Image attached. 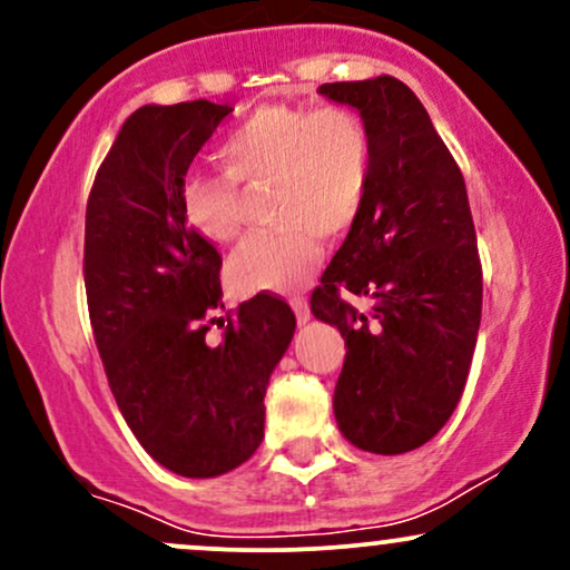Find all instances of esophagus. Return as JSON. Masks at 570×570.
<instances>
[{"mask_svg": "<svg viewBox=\"0 0 570 570\" xmlns=\"http://www.w3.org/2000/svg\"><path fill=\"white\" fill-rule=\"evenodd\" d=\"M292 307H294V316H297L299 324H305L307 318H311V307H307V303L303 297H294L292 299Z\"/></svg>", "mask_w": 570, "mask_h": 570, "instance_id": "esophagus-1", "label": "esophagus"}]
</instances>
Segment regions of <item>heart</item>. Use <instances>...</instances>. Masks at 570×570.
<instances>
[{
  "label": "heart",
  "instance_id": "b5f03b06",
  "mask_svg": "<svg viewBox=\"0 0 570 570\" xmlns=\"http://www.w3.org/2000/svg\"><path fill=\"white\" fill-rule=\"evenodd\" d=\"M217 160L222 174H189L181 181V219L208 244H230L244 222L237 185L273 187L267 208L284 225L248 235L227 278L238 294H289L316 271L322 235L337 238L362 217L375 141L370 122L351 107L271 104L227 130Z\"/></svg>",
  "mask_w": 570,
  "mask_h": 570
}]
</instances>
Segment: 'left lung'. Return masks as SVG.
<instances>
[{"label":"left lung","instance_id":"obj_1","mask_svg":"<svg viewBox=\"0 0 570 570\" xmlns=\"http://www.w3.org/2000/svg\"><path fill=\"white\" fill-rule=\"evenodd\" d=\"M375 141L362 217L311 294L337 326L345 362L335 385L343 436L377 455L421 448L450 421L472 367L482 265L463 174L417 96L396 77L326 82ZM370 296L367 317L347 303Z\"/></svg>","mask_w":570,"mask_h":570}]
</instances>
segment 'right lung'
I'll use <instances>...</instances> for the list:
<instances>
[{
	"label": "right lung",
	"instance_id": "1",
	"mask_svg": "<svg viewBox=\"0 0 570 570\" xmlns=\"http://www.w3.org/2000/svg\"><path fill=\"white\" fill-rule=\"evenodd\" d=\"M230 112L206 98L136 109L85 208V294L109 389L141 448L181 476L254 455L267 381L297 324L284 299L257 294L227 313L219 345L206 337L225 307L222 257L185 225L179 189Z\"/></svg>",
	"mask_w": 570,
	"mask_h": 570
}]
</instances>
